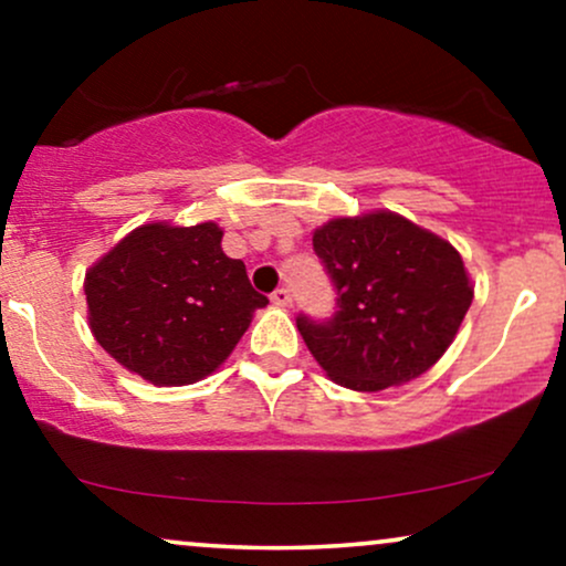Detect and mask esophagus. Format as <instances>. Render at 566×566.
<instances>
[{
  "mask_svg": "<svg viewBox=\"0 0 566 566\" xmlns=\"http://www.w3.org/2000/svg\"><path fill=\"white\" fill-rule=\"evenodd\" d=\"M271 301H274L276 305H282V308H290V305H292V295H290V290H287V287H279V290H274V295H271Z\"/></svg>",
  "mask_w": 566,
  "mask_h": 566,
  "instance_id": "1",
  "label": "esophagus"
}]
</instances>
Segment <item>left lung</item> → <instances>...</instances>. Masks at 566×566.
<instances>
[{"mask_svg":"<svg viewBox=\"0 0 566 566\" xmlns=\"http://www.w3.org/2000/svg\"><path fill=\"white\" fill-rule=\"evenodd\" d=\"M314 250L337 290L329 322L297 316L329 380L382 391L431 369L452 346L473 301L463 258L447 239L391 210L333 218Z\"/></svg>","mask_w":566,"mask_h":566,"instance_id":"obj_1","label":"left lung"}]
</instances>
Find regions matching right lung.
<instances>
[{
    "label": "right lung",
    "mask_w": 566,
    "mask_h": 566,
    "mask_svg": "<svg viewBox=\"0 0 566 566\" xmlns=\"http://www.w3.org/2000/svg\"><path fill=\"white\" fill-rule=\"evenodd\" d=\"M223 229L146 223L84 274L95 340L154 386H191L237 348L269 297L220 247Z\"/></svg>",
    "instance_id": "1"
}]
</instances>
